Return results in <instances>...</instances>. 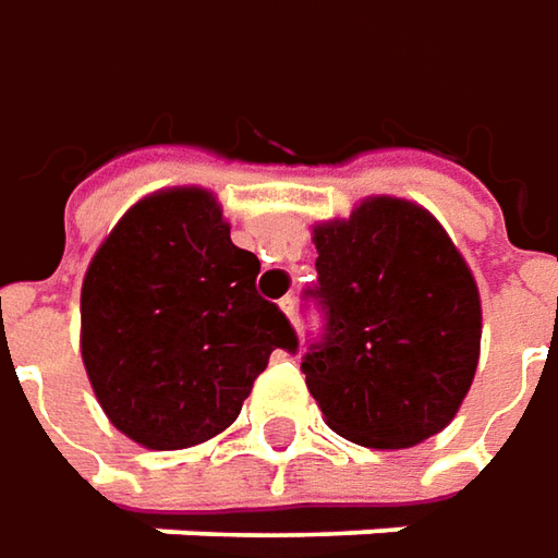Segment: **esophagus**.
<instances>
[{"label": "esophagus", "instance_id": "esophagus-1", "mask_svg": "<svg viewBox=\"0 0 558 558\" xmlns=\"http://www.w3.org/2000/svg\"><path fill=\"white\" fill-rule=\"evenodd\" d=\"M280 308H283V315L293 317V315H296V299L283 296V299H280Z\"/></svg>", "mask_w": 558, "mask_h": 558}]
</instances>
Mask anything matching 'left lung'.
<instances>
[{"instance_id":"left-lung-1","label":"left lung","mask_w":558,"mask_h":558,"mask_svg":"<svg viewBox=\"0 0 558 558\" xmlns=\"http://www.w3.org/2000/svg\"><path fill=\"white\" fill-rule=\"evenodd\" d=\"M320 312L302 374L327 426L367 448L445 429L478 364L482 305L466 262L420 206L376 197L315 228Z\"/></svg>"}]
</instances>
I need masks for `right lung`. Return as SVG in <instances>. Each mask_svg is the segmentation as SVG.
<instances>
[{"label":"right lung","mask_w":558,"mask_h":558,"mask_svg":"<svg viewBox=\"0 0 558 558\" xmlns=\"http://www.w3.org/2000/svg\"><path fill=\"white\" fill-rule=\"evenodd\" d=\"M256 275L201 187L125 213L83 283V361L120 433L150 451L201 445L238 420L275 349L296 352Z\"/></svg>","instance_id":"right-lung-1"}]
</instances>
